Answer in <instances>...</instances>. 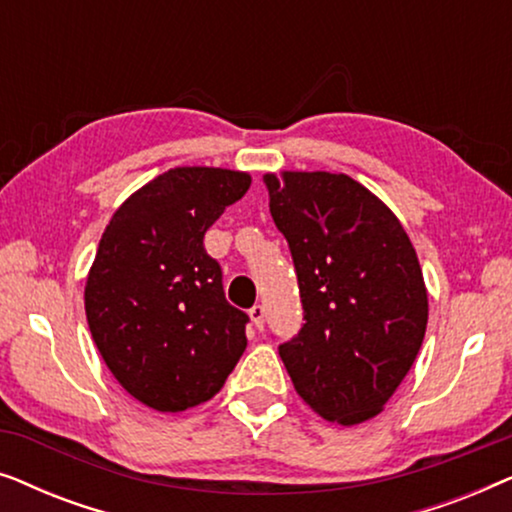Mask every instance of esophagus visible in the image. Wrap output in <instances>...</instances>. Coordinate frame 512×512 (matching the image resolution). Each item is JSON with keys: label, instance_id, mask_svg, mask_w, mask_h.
I'll return each instance as SVG.
<instances>
[{"label": "esophagus", "instance_id": "esophagus-1", "mask_svg": "<svg viewBox=\"0 0 512 512\" xmlns=\"http://www.w3.org/2000/svg\"><path fill=\"white\" fill-rule=\"evenodd\" d=\"M249 317H251V321H254V326L258 328V331H261L263 324H265V307L263 305H254L249 310Z\"/></svg>", "mask_w": 512, "mask_h": 512}]
</instances>
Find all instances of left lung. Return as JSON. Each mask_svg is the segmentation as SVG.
Here are the masks:
<instances>
[{
    "label": "left lung",
    "mask_w": 512,
    "mask_h": 512,
    "mask_svg": "<svg viewBox=\"0 0 512 512\" xmlns=\"http://www.w3.org/2000/svg\"><path fill=\"white\" fill-rule=\"evenodd\" d=\"M289 242L305 324L279 345L298 396L328 422L384 410L422 347L429 296L396 214L347 174H263Z\"/></svg>",
    "instance_id": "left-lung-1"
}]
</instances>
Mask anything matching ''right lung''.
<instances>
[{"instance_id": "add662e5", "label": "right lung", "mask_w": 512, "mask_h": 512, "mask_svg": "<svg viewBox=\"0 0 512 512\" xmlns=\"http://www.w3.org/2000/svg\"><path fill=\"white\" fill-rule=\"evenodd\" d=\"M249 186V172L174 167L104 228L83 291L88 328L118 384L153 410L209 401L247 349L249 317L223 296L202 240Z\"/></svg>"}]
</instances>
